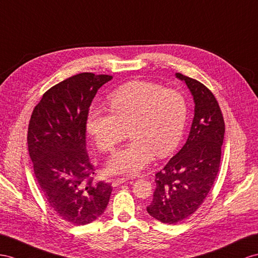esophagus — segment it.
Here are the masks:
<instances>
[{
  "instance_id": "34e87169",
  "label": "esophagus",
  "mask_w": 258,
  "mask_h": 258,
  "mask_svg": "<svg viewBox=\"0 0 258 258\" xmlns=\"http://www.w3.org/2000/svg\"><path fill=\"white\" fill-rule=\"evenodd\" d=\"M127 181H128V179H125V177H121V179H115V180L112 181V185L118 186V185H121V184L127 182Z\"/></svg>"
}]
</instances>
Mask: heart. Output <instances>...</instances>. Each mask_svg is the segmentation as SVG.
I'll list each match as a JSON object with an SVG mask.
<instances>
[{"label": "heart", "mask_w": 258, "mask_h": 258, "mask_svg": "<svg viewBox=\"0 0 258 258\" xmlns=\"http://www.w3.org/2000/svg\"><path fill=\"white\" fill-rule=\"evenodd\" d=\"M110 111L91 109L86 128L101 151H113L130 135L126 147L112 156L107 171L135 175L158 157H166L177 147L187 120L185 98L174 89L136 81L121 86L109 97Z\"/></svg>", "instance_id": "b5f03b06"}]
</instances>
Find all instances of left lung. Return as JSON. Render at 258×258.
<instances>
[{
	"mask_svg": "<svg viewBox=\"0 0 258 258\" xmlns=\"http://www.w3.org/2000/svg\"><path fill=\"white\" fill-rule=\"evenodd\" d=\"M193 96L195 109L185 145L156 173V189L148 214L163 223L185 220L200 208L220 166L224 121L218 101L206 86L176 73Z\"/></svg>",
	"mask_w": 258,
	"mask_h": 258,
	"instance_id": "8db88e82",
	"label": "left lung"
}]
</instances>
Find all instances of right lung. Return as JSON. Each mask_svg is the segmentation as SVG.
I'll return each instance as SVG.
<instances>
[{
  "label": "right lung",
  "mask_w": 258,
  "mask_h": 258,
  "mask_svg": "<svg viewBox=\"0 0 258 258\" xmlns=\"http://www.w3.org/2000/svg\"><path fill=\"white\" fill-rule=\"evenodd\" d=\"M110 75L81 73L44 92L29 121L28 151L50 208L75 226L95 221L108 206L112 187L95 182L86 150V120L98 89Z\"/></svg>",
  "instance_id": "obj_1"
}]
</instances>
